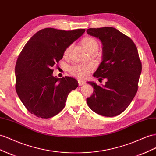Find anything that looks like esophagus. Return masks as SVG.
Returning a JSON list of instances; mask_svg holds the SVG:
<instances>
[{
	"label": "esophagus",
	"instance_id": "34e87169",
	"mask_svg": "<svg viewBox=\"0 0 156 156\" xmlns=\"http://www.w3.org/2000/svg\"><path fill=\"white\" fill-rule=\"evenodd\" d=\"M78 83H79V86H81V85H83L84 84H85V82H84L83 81H82V80H78Z\"/></svg>",
	"mask_w": 156,
	"mask_h": 156
}]
</instances>
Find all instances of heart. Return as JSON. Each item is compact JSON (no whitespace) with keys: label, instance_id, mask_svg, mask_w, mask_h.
<instances>
[{"label":"heart","instance_id":"heart-1","mask_svg":"<svg viewBox=\"0 0 156 156\" xmlns=\"http://www.w3.org/2000/svg\"><path fill=\"white\" fill-rule=\"evenodd\" d=\"M81 44L87 51L89 53L94 52L98 48V43L94 38L87 37L84 38L81 41ZM72 45H69L67 47L64 51V56H67L70 52ZM94 69V66L92 64H75L69 68V72L73 76L80 78L85 79L91 73Z\"/></svg>","mask_w":156,"mask_h":156}]
</instances>
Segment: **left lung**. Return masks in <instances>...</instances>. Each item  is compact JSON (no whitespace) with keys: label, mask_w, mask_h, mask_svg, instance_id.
<instances>
[{"label":"left lung","mask_w":156,"mask_h":156,"mask_svg":"<svg viewBox=\"0 0 156 156\" xmlns=\"http://www.w3.org/2000/svg\"><path fill=\"white\" fill-rule=\"evenodd\" d=\"M88 35L102 43V61L94 77L107 79L106 85L99 86L88 82L94 92L87 98L88 106L95 113L114 117L125 110L138 90L142 64L133 40L114 27L90 28Z\"/></svg>","instance_id":"1"}]
</instances>
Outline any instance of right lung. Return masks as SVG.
<instances>
[{"label":"right lung","instance_id":"add662e5","mask_svg":"<svg viewBox=\"0 0 156 156\" xmlns=\"http://www.w3.org/2000/svg\"><path fill=\"white\" fill-rule=\"evenodd\" d=\"M85 31L45 28L24 46L16 64V90L32 114L44 119L57 115L65 107L69 92L78 87L73 77H54L52 68L63 58L66 48Z\"/></svg>","mask_w":156,"mask_h":156}]
</instances>
